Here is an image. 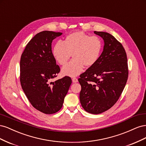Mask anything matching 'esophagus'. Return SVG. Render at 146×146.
I'll return each mask as SVG.
<instances>
[{
	"label": "esophagus",
	"instance_id": "34e87169",
	"mask_svg": "<svg viewBox=\"0 0 146 146\" xmlns=\"http://www.w3.org/2000/svg\"><path fill=\"white\" fill-rule=\"evenodd\" d=\"M72 80L73 83H77L78 82V79L77 78H76V77H74V78H72Z\"/></svg>",
	"mask_w": 146,
	"mask_h": 146
}]
</instances>
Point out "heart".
<instances>
[{
  "label": "heart",
  "mask_w": 146,
  "mask_h": 146,
  "mask_svg": "<svg viewBox=\"0 0 146 146\" xmlns=\"http://www.w3.org/2000/svg\"><path fill=\"white\" fill-rule=\"evenodd\" d=\"M103 50V42L98 36H90L82 32L68 35L62 42L53 48V56L60 65L67 64L72 55L74 60L61 70L63 76L75 77L80 74L84 66L91 68L100 59Z\"/></svg>",
  "instance_id": "heart-1"
}]
</instances>
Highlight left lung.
I'll return each instance as SVG.
<instances>
[{"label": "left lung", "mask_w": 146, "mask_h": 146, "mask_svg": "<svg viewBox=\"0 0 146 146\" xmlns=\"http://www.w3.org/2000/svg\"><path fill=\"white\" fill-rule=\"evenodd\" d=\"M103 38L104 50L95 65L82 74L80 100L88 113L98 114L116 103L129 76L127 54L122 44L107 32H96Z\"/></svg>", "instance_id": "8db88e82"}]
</instances>
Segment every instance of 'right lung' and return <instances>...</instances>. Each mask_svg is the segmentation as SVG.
<instances>
[{
    "label": "right lung",
    "instance_id": "right-lung-1",
    "mask_svg": "<svg viewBox=\"0 0 146 146\" xmlns=\"http://www.w3.org/2000/svg\"><path fill=\"white\" fill-rule=\"evenodd\" d=\"M62 33L42 31L26 46L20 61V82L30 103L45 114L58 112L72 83L70 77L52 82L60 71L52 52V42Z\"/></svg>",
    "mask_w": 146,
    "mask_h": 146
}]
</instances>
